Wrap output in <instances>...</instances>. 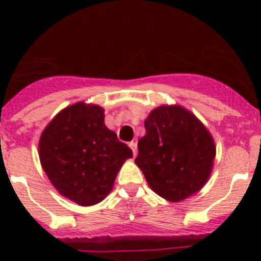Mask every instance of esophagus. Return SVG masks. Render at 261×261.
I'll return each instance as SVG.
<instances>
[{"instance_id":"1","label":"esophagus","mask_w":261,"mask_h":261,"mask_svg":"<svg viewBox=\"0 0 261 261\" xmlns=\"http://www.w3.org/2000/svg\"><path fill=\"white\" fill-rule=\"evenodd\" d=\"M129 147L132 149L133 151V155H137V142L136 141H132V142H129Z\"/></svg>"}]
</instances>
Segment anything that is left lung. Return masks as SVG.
<instances>
[{"label": "left lung", "mask_w": 261, "mask_h": 261, "mask_svg": "<svg viewBox=\"0 0 261 261\" xmlns=\"http://www.w3.org/2000/svg\"><path fill=\"white\" fill-rule=\"evenodd\" d=\"M136 165L151 190L167 201L196 195L213 170L216 144L208 128L179 105L159 106L145 120Z\"/></svg>", "instance_id": "1"}]
</instances>
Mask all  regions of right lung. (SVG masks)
Returning <instances> with one entry per match:
<instances>
[{"instance_id":"obj_1","label":"right lung","mask_w":261,"mask_h":261,"mask_svg":"<svg viewBox=\"0 0 261 261\" xmlns=\"http://www.w3.org/2000/svg\"><path fill=\"white\" fill-rule=\"evenodd\" d=\"M132 150L106 126L105 110L78 102L53 117L39 140V158L60 195L81 206L99 204L114 188Z\"/></svg>"}]
</instances>
